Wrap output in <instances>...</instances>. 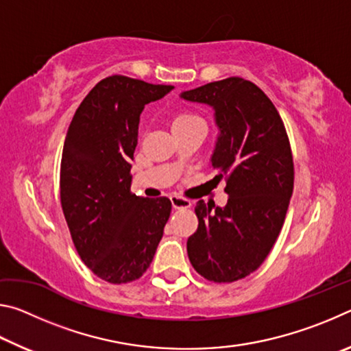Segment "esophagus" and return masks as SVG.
Instances as JSON below:
<instances>
[{
    "label": "esophagus",
    "mask_w": 351,
    "mask_h": 351,
    "mask_svg": "<svg viewBox=\"0 0 351 351\" xmlns=\"http://www.w3.org/2000/svg\"><path fill=\"white\" fill-rule=\"evenodd\" d=\"M170 201H171V206H173L175 209H189V207H192V201L187 198L176 197V195H171Z\"/></svg>",
    "instance_id": "obj_1"
}]
</instances>
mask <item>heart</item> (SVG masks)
Masks as SVG:
<instances>
[{
	"mask_svg": "<svg viewBox=\"0 0 351 351\" xmlns=\"http://www.w3.org/2000/svg\"><path fill=\"white\" fill-rule=\"evenodd\" d=\"M190 119H198V117H193V116H187V114H182V116H178L175 119L173 123H178V122H184V121H190Z\"/></svg>",
	"mask_w": 351,
	"mask_h": 351,
	"instance_id": "obj_1",
	"label": "heart"
}]
</instances>
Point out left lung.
Returning <instances> with one entry per match:
<instances>
[{"label": "left lung", "mask_w": 351, "mask_h": 351, "mask_svg": "<svg viewBox=\"0 0 351 351\" xmlns=\"http://www.w3.org/2000/svg\"><path fill=\"white\" fill-rule=\"evenodd\" d=\"M209 105L218 128L210 165L226 178L224 207L198 201V229L187 240L189 260L210 282L229 283L268 257L287 217L294 164L276 106L252 82L229 77L181 93Z\"/></svg>", "instance_id": "obj_1"}]
</instances>
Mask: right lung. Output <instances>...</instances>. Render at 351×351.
Returning <instances> with one entry per match:
<instances>
[{
    "instance_id": "right-lung-1",
    "label": "right lung",
    "mask_w": 351,
    "mask_h": 351,
    "mask_svg": "<svg viewBox=\"0 0 351 351\" xmlns=\"http://www.w3.org/2000/svg\"><path fill=\"white\" fill-rule=\"evenodd\" d=\"M171 85L125 75L100 80L83 99L68 128L60 198L74 246L105 282H133L148 269L171 212L169 198L130 192L141 112Z\"/></svg>"
}]
</instances>
